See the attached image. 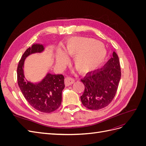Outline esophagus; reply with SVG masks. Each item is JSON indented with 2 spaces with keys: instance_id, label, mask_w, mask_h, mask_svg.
<instances>
[{
  "instance_id": "1",
  "label": "esophagus",
  "mask_w": 146,
  "mask_h": 146,
  "mask_svg": "<svg viewBox=\"0 0 146 146\" xmlns=\"http://www.w3.org/2000/svg\"><path fill=\"white\" fill-rule=\"evenodd\" d=\"M75 80L74 79H73L72 78L70 77H66L65 78L64 80V83H65V86H69L70 85H72V84L74 83Z\"/></svg>"
}]
</instances>
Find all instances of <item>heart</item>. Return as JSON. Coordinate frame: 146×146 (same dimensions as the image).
Wrapping results in <instances>:
<instances>
[{"mask_svg": "<svg viewBox=\"0 0 146 146\" xmlns=\"http://www.w3.org/2000/svg\"><path fill=\"white\" fill-rule=\"evenodd\" d=\"M73 56L72 63L79 72L86 74L96 71L104 65L108 57V52L100 41L92 38H76L70 40L63 50L56 49L55 54L56 64L64 68Z\"/></svg>", "mask_w": 146, "mask_h": 146, "instance_id": "heart-1", "label": "heart"}]
</instances>
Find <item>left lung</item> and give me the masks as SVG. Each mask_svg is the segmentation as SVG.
<instances>
[{"label":"left lung","mask_w":146,"mask_h":146,"mask_svg":"<svg viewBox=\"0 0 146 146\" xmlns=\"http://www.w3.org/2000/svg\"><path fill=\"white\" fill-rule=\"evenodd\" d=\"M121 77L118 56L113 52V58L104 69L82 80L85 85L80 97L82 104L88 109L96 110L107 107L116 95Z\"/></svg>","instance_id":"obj_1"}]
</instances>
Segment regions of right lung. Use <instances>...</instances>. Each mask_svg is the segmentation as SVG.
<instances>
[{
    "instance_id": "obj_1",
    "label": "right lung",
    "mask_w": 146,
    "mask_h": 146,
    "mask_svg": "<svg viewBox=\"0 0 146 146\" xmlns=\"http://www.w3.org/2000/svg\"><path fill=\"white\" fill-rule=\"evenodd\" d=\"M45 50L42 44H34L22 56L17 69V83L25 99L33 108L42 113H51L58 109L62 100L64 88L63 75L47 73L38 82H32L24 75V62L29 55Z\"/></svg>"
}]
</instances>
